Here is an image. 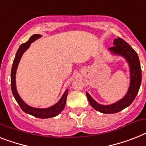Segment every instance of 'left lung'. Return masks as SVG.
I'll return each instance as SVG.
<instances>
[{
  "mask_svg": "<svg viewBox=\"0 0 146 146\" xmlns=\"http://www.w3.org/2000/svg\"><path fill=\"white\" fill-rule=\"evenodd\" d=\"M113 45L108 50L112 54L123 57L129 65L130 70V85L126 94L118 101L110 105H102L94 100L89 94L86 92L88 100L91 106L98 112L105 114H114L129 106L134 100L138 94L142 82V70L137 53L127 42L120 37L113 41Z\"/></svg>",
  "mask_w": 146,
  "mask_h": 146,
  "instance_id": "left-lung-1",
  "label": "left lung"
}]
</instances>
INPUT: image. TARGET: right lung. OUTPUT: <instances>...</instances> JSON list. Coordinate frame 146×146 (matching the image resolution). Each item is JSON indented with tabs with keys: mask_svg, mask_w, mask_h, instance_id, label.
Segmentation results:
<instances>
[{
	"mask_svg": "<svg viewBox=\"0 0 146 146\" xmlns=\"http://www.w3.org/2000/svg\"><path fill=\"white\" fill-rule=\"evenodd\" d=\"M40 34H34L31 36L28 41L22 44L19 46V48L18 49L17 52L15 54V57L14 58L13 63V67H12L11 70V88L12 92L13 94L15 100L17 102L19 105L20 106L21 109L23 110L24 112H26L27 114L31 115L39 118H52L54 116H57L61 112L64 108L65 107L66 104V100H67V94H68V89L65 91L61 99L59 101L55 104L53 106L48 108H44V109H40V108H35L30 106L27 104H25L24 100H22L21 97L19 96V93L16 89V84H15V75H16V70H17L18 66L19 64V61L21 60L22 54L25 53L27 49L30 47L31 44L32 42H34L35 40L41 37Z\"/></svg>",
	"mask_w": 146,
	"mask_h": 146,
	"instance_id": "1",
	"label": "right lung"
}]
</instances>
